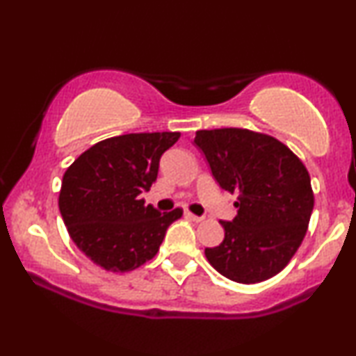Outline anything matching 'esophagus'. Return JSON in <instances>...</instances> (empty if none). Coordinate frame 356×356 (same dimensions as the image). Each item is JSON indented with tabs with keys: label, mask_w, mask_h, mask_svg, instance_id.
I'll list each match as a JSON object with an SVG mask.
<instances>
[{
	"label": "esophagus",
	"mask_w": 356,
	"mask_h": 356,
	"mask_svg": "<svg viewBox=\"0 0 356 356\" xmlns=\"http://www.w3.org/2000/svg\"><path fill=\"white\" fill-rule=\"evenodd\" d=\"M184 216H186V218H188V219L195 220V222H201V220H202V219H204V218H202V216H196V214H193V212H189V211H186V212H184Z\"/></svg>",
	"instance_id": "34e87169"
}]
</instances>
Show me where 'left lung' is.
Instances as JSON below:
<instances>
[{"mask_svg": "<svg viewBox=\"0 0 356 356\" xmlns=\"http://www.w3.org/2000/svg\"><path fill=\"white\" fill-rule=\"evenodd\" d=\"M195 145L219 186L238 195L237 216L220 220L224 240L206 248L207 261L235 283L278 275L301 245L314 209L302 161L275 137L248 129L197 131Z\"/></svg>", "mask_w": 356, "mask_h": 356, "instance_id": "obj_1", "label": "left lung"}]
</instances>
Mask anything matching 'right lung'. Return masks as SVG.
<instances>
[{
	"instance_id": "right-lung-1",
	"label": "right lung",
	"mask_w": 356,
	"mask_h": 356,
	"mask_svg": "<svg viewBox=\"0 0 356 356\" xmlns=\"http://www.w3.org/2000/svg\"><path fill=\"white\" fill-rule=\"evenodd\" d=\"M179 132L126 134L101 140L67 168L58 209L75 245L101 268L124 273L152 260L170 224L183 216L140 200L159 175L161 155Z\"/></svg>"
}]
</instances>
